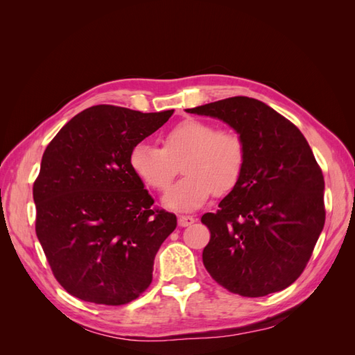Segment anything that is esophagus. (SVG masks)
I'll use <instances>...</instances> for the list:
<instances>
[{"instance_id": "esophagus-1", "label": "esophagus", "mask_w": 355, "mask_h": 355, "mask_svg": "<svg viewBox=\"0 0 355 355\" xmlns=\"http://www.w3.org/2000/svg\"><path fill=\"white\" fill-rule=\"evenodd\" d=\"M196 222V219L192 218V216H187V214H182V216H179V219H178V223H179V227H189V225H192Z\"/></svg>"}]
</instances>
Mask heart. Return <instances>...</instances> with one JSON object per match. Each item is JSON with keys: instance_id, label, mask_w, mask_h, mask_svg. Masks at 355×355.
I'll use <instances>...</instances> for the list:
<instances>
[{"instance_id": "b5f03b06", "label": "heart", "mask_w": 355, "mask_h": 355, "mask_svg": "<svg viewBox=\"0 0 355 355\" xmlns=\"http://www.w3.org/2000/svg\"><path fill=\"white\" fill-rule=\"evenodd\" d=\"M182 163L185 178L163 198V204L176 211L201 207L216 189L231 191L244 171L245 144L228 128L209 121L188 118L163 136V148L137 144L128 154V166L139 180L155 191H166Z\"/></svg>"}]
</instances>
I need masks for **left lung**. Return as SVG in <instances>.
Wrapping results in <instances>:
<instances>
[{
    "label": "left lung",
    "mask_w": 355,
    "mask_h": 355,
    "mask_svg": "<svg viewBox=\"0 0 355 355\" xmlns=\"http://www.w3.org/2000/svg\"><path fill=\"white\" fill-rule=\"evenodd\" d=\"M227 123L245 166L216 213L202 214V263L232 293L259 297L297 280L324 227V178L299 128L266 103L235 96L185 110Z\"/></svg>",
    "instance_id": "8db88e82"
}]
</instances>
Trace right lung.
Returning a JSON list of instances; mask_svg holds the SVG:
<instances>
[{
	"label": "right lung",
	"instance_id": "right-lung-1",
	"mask_svg": "<svg viewBox=\"0 0 355 355\" xmlns=\"http://www.w3.org/2000/svg\"><path fill=\"white\" fill-rule=\"evenodd\" d=\"M173 112L96 105L46 148L34 184L35 231L69 295L124 305L151 284L155 254L178 222L173 213L153 209L128 154Z\"/></svg>",
	"mask_w": 355,
	"mask_h": 355
}]
</instances>
